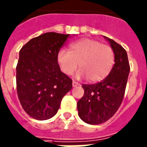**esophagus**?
<instances>
[{
  "label": "esophagus",
  "instance_id": "obj_1",
  "mask_svg": "<svg viewBox=\"0 0 147 147\" xmlns=\"http://www.w3.org/2000/svg\"><path fill=\"white\" fill-rule=\"evenodd\" d=\"M72 84H73V86H80V84L78 82H76V81H73L72 82Z\"/></svg>",
  "mask_w": 147,
  "mask_h": 147
}]
</instances>
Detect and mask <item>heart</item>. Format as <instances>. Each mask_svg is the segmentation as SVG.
Segmentation results:
<instances>
[{"label": "heart", "instance_id": "b5f03b06", "mask_svg": "<svg viewBox=\"0 0 147 147\" xmlns=\"http://www.w3.org/2000/svg\"><path fill=\"white\" fill-rule=\"evenodd\" d=\"M57 62L65 74L72 75L78 63L80 70L77 77H86L90 82L100 81L111 71L114 63V51L107 44L96 40L83 39L70 46L69 51L61 50L57 53Z\"/></svg>", "mask_w": 147, "mask_h": 147}]
</instances>
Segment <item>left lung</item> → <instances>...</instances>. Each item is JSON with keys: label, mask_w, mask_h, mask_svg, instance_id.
<instances>
[{"label": "left lung", "mask_w": 147, "mask_h": 147, "mask_svg": "<svg viewBox=\"0 0 147 147\" xmlns=\"http://www.w3.org/2000/svg\"><path fill=\"white\" fill-rule=\"evenodd\" d=\"M105 38L114 51V65L102 81L83 84L84 94L77 102L78 115L88 124L105 123L116 113L123 100L130 70L126 50L113 40Z\"/></svg>", "instance_id": "left-lung-1"}]
</instances>
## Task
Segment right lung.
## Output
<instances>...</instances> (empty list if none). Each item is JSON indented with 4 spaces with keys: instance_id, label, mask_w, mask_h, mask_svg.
<instances>
[{
    "instance_id": "obj_1",
    "label": "right lung",
    "mask_w": 147,
    "mask_h": 147,
    "mask_svg": "<svg viewBox=\"0 0 147 147\" xmlns=\"http://www.w3.org/2000/svg\"><path fill=\"white\" fill-rule=\"evenodd\" d=\"M70 37L55 32L34 37L20 49L17 67V91L23 109L38 120L57 113L72 80L61 72L57 53Z\"/></svg>"
}]
</instances>
